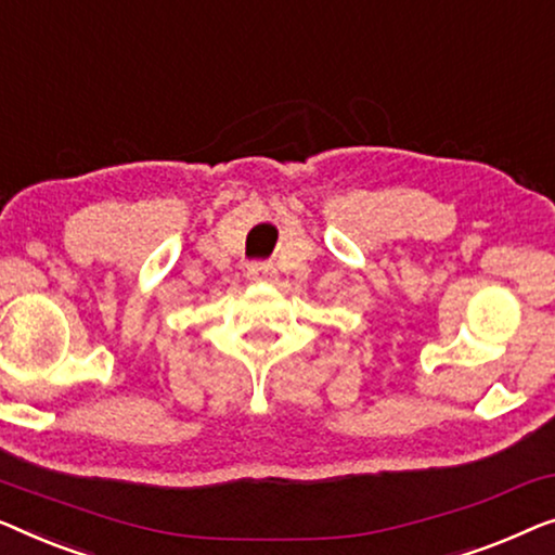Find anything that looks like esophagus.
Listing matches in <instances>:
<instances>
[{"label":"esophagus","mask_w":555,"mask_h":555,"mask_svg":"<svg viewBox=\"0 0 555 555\" xmlns=\"http://www.w3.org/2000/svg\"><path fill=\"white\" fill-rule=\"evenodd\" d=\"M246 274L254 281H269L276 274V269H274V263H248Z\"/></svg>","instance_id":"esophagus-1"}]
</instances>
